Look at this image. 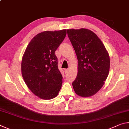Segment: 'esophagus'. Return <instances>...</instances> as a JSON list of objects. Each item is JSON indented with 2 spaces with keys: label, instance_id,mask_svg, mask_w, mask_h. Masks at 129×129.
<instances>
[{
  "label": "esophagus",
  "instance_id": "1",
  "mask_svg": "<svg viewBox=\"0 0 129 129\" xmlns=\"http://www.w3.org/2000/svg\"><path fill=\"white\" fill-rule=\"evenodd\" d=\"M69 69H65V73H68L69 72Z\"/></svg>",
  "mask_w": 129,
  "mask_h": 129
}]
</instances>
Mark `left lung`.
Here are the masks:
<instances>
[{
	"mask_svg": "<svg viewBox=\"0 0 129 129\" xmlns=\"http://www.w3.org/2000/svg\"><path fill=\"white\" fill-rule=\"evenodd\" d=\"M78 60V73L72 83L81 97H90L103 86L110 69V57L105 47L91 30L81 28L67 29Z\"/></svg>",
	"mask_w": 129,
	"mask_h": 129,
	"instance_id": "left-lung-1",
	"label": "left lung"
}]
</instances>
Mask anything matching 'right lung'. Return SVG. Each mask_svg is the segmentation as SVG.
I'll list each match as a JSON object with an SVG mask.
<instances>
[{
	"label": "right lung",
	"instance_id": "right-lung-1",
	"mask_svg": "<svg viewBox=\"0 0 129 129\" xmlns=\"http://www.w3.org/2000/svg\"><path fill=\"white\" fill-rule=\"evenodd\" d=\"M67 29L44 31L28 44L21 61L24 82L35 95L43 100L56 97L62 83L54 52L64 40Z\"/></svg>",
	"mask_w": 129,
	"mask_h": 129
}]
</instances>
